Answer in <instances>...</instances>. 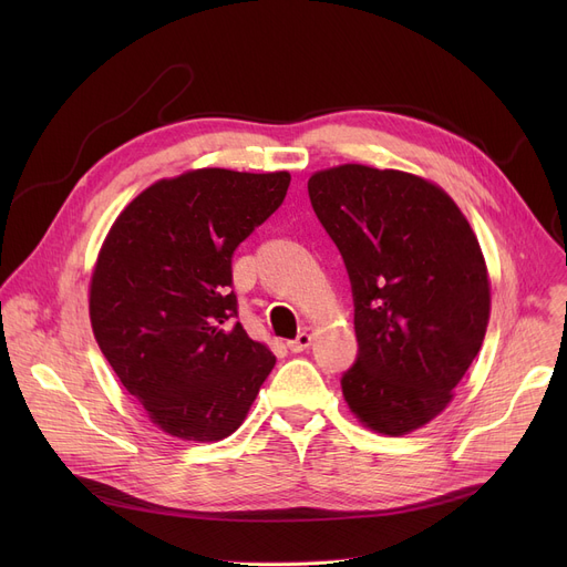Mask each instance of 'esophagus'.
Wrapping results in <instances>:
<instances>
[{
  "label": "esophagus",
  "mask_w": 567,
  "mask_h": 567,
  "mask_svg": "<svg viewBox=\"0 0 567 567\" xmlns=\"http://www.w3.org/2000/svg\"><path fill=\"white\" fill-rule=\"evenodd\" d=\"M310 342H312V336L303 331V333L296 336L293 340H289L287 347H289V351H293V353H301V351H306V349L310 347Z\"/></svg>",
  "instance_id": "1"
}]
</instances>
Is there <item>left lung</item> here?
Returning a JSON list of instances; mask_svg holds the SVG:
<instances>
[{"mask_svg": "<svg viewBox=\"0 0 567 567\" xmlns=\"http://www.w3.org/2000/svg\"><path fill=\"white\" fill-rule=\"evenodd\" d=\"M315 214L347 266L359 353L342 393L361 423H430L481 351L485 259L455 202L421 176L340 165L310 176Z\"/></svg>", "mask_w": 567, "mask_h": 567, "instance_id": "8db88e82", "label": "left lung"}]
</instances>
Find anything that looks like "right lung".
Wrapping results in <instances>:
<instances>
[{
	"label": "right lung",
	"mask_w": 567,
	"mask_h": 567,
	"mask_svg": "<svg viewBox=\"0 0 567 567\" xmlns=\"http://www.w3.org/2000/svg\"><path fill=\"white\" fill-rule=\"evenodd\" d=\"M291 176L195 169L146 188L112 225L89 293L96 342L163 432L220 441L244 423L276 355L248 338L234 250L278 212Z\"/></svg>",
	"instance_id": "right-lung-1"
}]
</instances>
